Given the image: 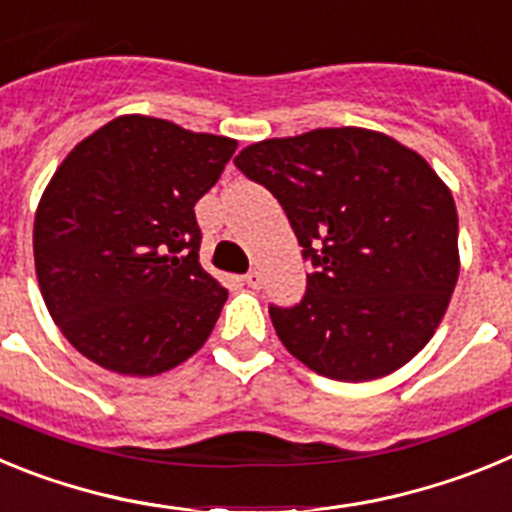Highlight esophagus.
<instances>
[{"label":"esophagus","instance_id":"esophagus-1","mask_svg":"<svg viewBox=\"0 0 512 512\" xmlns=\"http://www.w3.org/2000/svg\"><path fill=\"white\" fill-rule=\"evenodd\" d=\"M243 282H246L248 287L259 289L261 284H264V277H261V271H256V269H253V271H248L246 277H243Z\"/></svg>","mask_w":512,"mask_h":512}]
</instances>
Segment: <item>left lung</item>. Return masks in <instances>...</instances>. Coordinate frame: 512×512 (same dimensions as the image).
<instances>
[{
	"label": "left lung",
	"instance_id": "8db88e82",
	"mask_svg": "<svg viewBox=\"0 0 512 512\" xmlns=\"http://www.w3.org/2000/svg\"><path fill=\"white\" fill-rule=\"evenodd\" d=\"M279 200L312 264L297 305H269L312 372L369 382L431 341L459 279V217L425 158L364 128H320L233 161Z\"/></svg>",
	"mask_w": 512,
	"mask_h": 512
}]
</instances>
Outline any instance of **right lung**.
<instances>
[{"instance_id": "1", "label": "right lung", "mask_w": 512, "mask_h": 512, "mask_svg": "<svg viewBox=\"0 0 512 512\" xmlns=\"http://www.w3.org/2000/svg\"><path fill=\"white\" fill-rule=\"evenodd\" d=\"M235 148L125 115L63 158L35 212L33 251L45 307L79 354L153 377L207 341L228 289L202 269L194 205Z\"/></svg>"}]
</instances>
